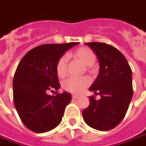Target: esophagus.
I'll use <instances>...</instances> for the list:
<instances>
[{
  "instance_id": "1",
  "label": "esophagus",
  "mask_w": 146,
  "mask_h": 146,
  "mask_svg": "<svg viewBox=\"0 0 146 146\" xmlns=\"http://www.w3.org/2000/svg\"><path fill=\"white\" fill-rule=\"evenodd\" d=\"M79 97H80V96H78V95H73V96H72V99L76 100L77 98H79Z\"/></svg>"
}]
</instances>
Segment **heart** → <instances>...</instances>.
<instances>
[{
    "label": "heart",
    "mask_w": 146,
    "mask_h": 146,
    "mask_svg": "<svg viewBox=\"0 0 146 146\" xmlns=\"http://www.w3.org/2000/svg\"><path fill=\"white\" fill-rule=\"evenodd\" d=\"M70 58L80 60L81 62L86 65L87 70H93V64L96 62V54L91 48L81 47L77 48L70 54ZM56 71L60 78H64L68 73V61L66 56H62L57 62ZM91 84V80L88 76L81 78H69L62 83V88L66 92L75 94H80Z\"/></svg>",
    "instance_id": "heart-1"
}]
</instances>
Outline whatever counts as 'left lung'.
<instances>
[{"mask_svg": "<svg viewBox=\"0 0 146 146\" xmlns=\"http://www.w3.org/2000/svg\"><path fill=\"white\" fill-rule=\"evenodd\" d=\"M97 54L100 70L89 88L88 107L82 112L88 125L99 131H108L117 126L126 115L132 100V70L125 57L114 46L101 42L85 43Z\"/></svg>", "mask_w": 146, "mask_h": 146, "instance_id": "obj_1", "label": "left lung"}]
</instances>
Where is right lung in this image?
I'll return each mask as SVG.
<instances>
[{
	"mask_svg": "<svg viewBox=\"0 0 146 146\" xmlns=\"http://www.w3.org/2000/svg\"><path fill=\"white\" fill-rule=\"evenodd\" d=\"M78 44H41L20 61L13 80L14 102L22 122L32 132H48L61 123L71 96L57 93L60 84L56 65L66 51ZM53 91L55 95L48 94Z\"/></svg>",
	"mask_w": 146,
	"mask_h": 146,
	"instance_id": "obj_1",
	"label": "right lung"
}]
</instances>
